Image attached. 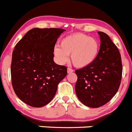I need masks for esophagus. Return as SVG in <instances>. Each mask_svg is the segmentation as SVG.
<instances>
[{
  "mask_svg": "<svg viewBox=\"0 0 132 132\" xmlns=\"http://www.w3.org/2000/svg\"><path fill=\"white\" fill-rule=\"evenodd\" d=\"M67 72H68V73H72L73 72V70H72V68H68L67 69Z\"/></svg>",
  "mask_w": 132,
  "mask_h": 132,
  "instance_id": "1",
  "label": "esophagus"
}]
</instances>
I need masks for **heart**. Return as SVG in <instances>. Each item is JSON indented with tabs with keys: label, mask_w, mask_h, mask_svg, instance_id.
<instances>
[{
	"label": "heart",
	"mask_w": 132,
	"mask_h": 132,
	"mask_svg": "<svg viewBox=\"0 0 132 132\" xmlns=\"http://www.w3.org/2000/svg\"><path fill=\"white\" fill-rule=\"evenodd\" d=\"M100 45L96 38L82 33L69 35L60 42V47L54 48V54L60 64L68 62L69 55L77 68H85L95 61L98 56Z\"/></svg>",
	"instance_id": "heart-1"
}]
</instances>
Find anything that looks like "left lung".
I'll return each mask as SVG.
<instances>
[{"instance_id": "left-lung-1", "label": "left lung", "mask_w": 132, "mask_h": 132, "mask_svg": "<svg viewBox=\"0 0 132 132\" xmlns=\"http://www.w3.org/2000/svg\"><path fill=\"white\" fill-rule=\"evenodd\" d=\"M100 49L95 61L77 70L75 90L80 102L86 106L96 108L113 98L121 82L122 66L117 47L108 34L98 32Z\"/></svg>"}]
</instances>
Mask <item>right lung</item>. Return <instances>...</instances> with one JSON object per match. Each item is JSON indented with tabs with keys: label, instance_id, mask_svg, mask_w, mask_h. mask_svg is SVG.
<instances>
[{
	"label": "right lung",
	"instance_id": "right-lung-1",
	"mask_svg": "<svg viewBox=\"0 0 132 132\" xmlns=\"http://www.w3.org/2000/svg\"><path fill=\"white\" fill-rule=\"evenodd\" d=\"M62 29L34 28L26 33L12 53L13 90L24 103L41 108L52 100L67 68L54 62V47Z\"/></svg>",
	"mask_w": 132,
	"mask_h": 132
}]
</instances>
